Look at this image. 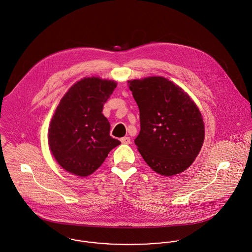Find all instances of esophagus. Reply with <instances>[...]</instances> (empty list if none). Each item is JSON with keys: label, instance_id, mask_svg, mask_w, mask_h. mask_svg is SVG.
<instances>
[{"label": "esophagus", "instance_id": "34e87169", "mask_svg": "<svg viewBox=\"0 0 252 252\" xmlns=\"http://www.w3.org/2000/svg\"><path fill=\"white\" fill-rule=\"evenodd\" d=\"M121 142L123 144H129L130 143V138L129 137H123V138H121Z\"/></svg>", "mask_w": 252, "mask_h": 252}]
</instances>
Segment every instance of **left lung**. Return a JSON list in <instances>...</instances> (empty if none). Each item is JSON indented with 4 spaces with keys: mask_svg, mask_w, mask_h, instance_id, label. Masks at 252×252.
Here are the masks:
<instances>
[{
    "mask_svg": "<svg viewBox=\"0 0 252 252\" xmlns=\"http://www.w3.org/2000/svg\"><path fill=\"white\" fill-rule=\"evenodd\" d=\"M138 105L135 145L146 163L162 176L189 167L204 142L202 115L187 93L164 77L128 81Z\"/></svg>",
    "mask_w": 252,
    "mask_h": 252,
    "instance_id": "left-lung-1",
    "label": "left lung"
}]
</instances>
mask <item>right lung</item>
I'll return each instance as SVG.
<instances>
[{
    "label": "right lung",
    "mask_w": 252,
    "mask_h": 252,
    "mask_svg": "<svg viewBox=\"0 0 252 252\" xmlns=\"http://www.w3.org/2000/svg\"><path fill=\"white\" fill-rule=\"evenodd\" d=\"M117 83L87 77L73 85L61 99L48 129L50 150L69 173L87 177L99 167L121 142L110 136L103 105Z\"/></svg>",
    "instance_id": "add662e5"
}]
</instances>
